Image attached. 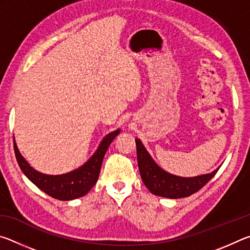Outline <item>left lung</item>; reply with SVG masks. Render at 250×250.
Returning <instances> with one entry per match:
<instances>
[{
    "instance_id": "obj_1",
    "label": "left lung",
    "mask_w": 250,
    "mask_h": 250,
    "mask_svg": "<svg viewBox=\"0 0 250 250\" xmlns=\"http://www.w3.org/2000/svg\"><path fill=\"white\" fill-rule=\"evenodd\" d=\"M139 171L143 183L154 195L167 198H181L192 195L205 186L216 174L217 170L209 174L195 177H180L163 171L156 166L139 139H135Z\"/></svg>"
}]
</instances>
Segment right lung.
<instances>
[{
  "label": "right lung",
  "instance_id": "obj_1",
  "mask_svg": "<svg viewBox=\"0 0 250 250\" xmlns=\"http://www.w3.org/2000/svg\"><path fill=\"white\" fill-rule=\"evenodd\" d=\"M119 132L120 130H116L109 133L100 143L96 153L86 164H83L77 170L62 175H46L34 170L21 155L15 142L14 153L21 170L37 188L57 200L70 201L86 195L92 188V186L96 184L105 152H107L110 143Z\"/></svg>",
  "mask_w": 250,
  "mask_h": 250
}]
</instances>
